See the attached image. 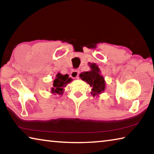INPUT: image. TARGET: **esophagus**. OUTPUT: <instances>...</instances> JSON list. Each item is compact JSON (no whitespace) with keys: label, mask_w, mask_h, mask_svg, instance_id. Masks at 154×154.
Segmentation results:
<instances>
[{"label":"esophagus","mask_w":154,"mask_h":154,"mask_svg":"<svg viewBox=\"0 0 154 154\" xmlns=\"http://www.w3.org/2000/svg\"><path fill=\"white\" fill-rule=\"evenodd\" d=\"M79 70L77 69H75L73 70V71H72V72H71V77L72 78H74V79H75V78H77L78 77H79Z\"/></svg>","instance_id":"esophagus-1"}]
</instances>
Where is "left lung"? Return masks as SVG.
Wrapping results in <instances>:
<instances>
[{
    "mask_svg": "<svg viewBox=\"0 0 154 154\" xmlns=\"http://www.w3.org/2000/svg\"><path fill=\"white\" fill-rule=\"evenodd\" d=\"M91 68L90 71H87L81 73L79 77L83 81H85L89 83L90 87H92L93 95L95 96L97 94H100L105 90V82L103 76L100 75V70L98 66L95 64L90 65Z\"/></svg>",
    "mask_w": 154,
    "mask_h": 154,
    "instance_id": "left-lung-1",
    "label": "left lung"
}]
</instances>
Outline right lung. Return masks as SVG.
I'll list each match as a JSON object with an SVG mask.
<instances>
[{
	"instance_id": "obj_1",
	"label": "right lung",
	"mask_w": 154,
	"mask_h": 154,
	"mask_svg": "<svg viewBox=\"0 0 154 154\" xmlns=\"http://www.w3.org/2000/svg\"><path fill=\"white\" fill-rule=\"evenodd\" d=\"M71 81L72 79L69 77V75L67 74L62 75L58 73L57 75L56 79L54 81V88H52L51 92L58 94H62L63 93V88L66 86L67 83L71 82Z\"/></svg>"
}]
</instances>
